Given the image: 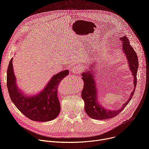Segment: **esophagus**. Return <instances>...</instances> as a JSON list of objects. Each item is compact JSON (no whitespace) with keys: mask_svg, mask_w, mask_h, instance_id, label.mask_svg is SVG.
Segmentation results:
<instances>
[{"mask_svg":"<svg viewBox=\"0 0 149 149\" xmlns=\"http://www.w3.org/2000/svg\"><path fill=\"white\" fill-rule=\"evenodd\" d=\"M72 71L74 73L78 74V73H79V72H80L81 71V68L79 66H78V65L77 66H75L74 68H72Z\"/></svg>","mask_w":149,"mask_h":149,"instance_id":"1","label":"esophagus"}]
</instances>
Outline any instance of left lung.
<instances>
[{"instance_id":"obj_1","label":"left lung","mask_w":149,"mask_h":149,"mask_svg":"<svg viewBox=\"0 0 149 149\" xmlns=\"http://www.w3.org/2000/svg\"><path fill=\"white\" fill-rule=\"evenodd\" d=\"M122 41V50L128 61L129 66L134 78V90L132 92L129 100L124 103L121 109L116 110H108L104 107L98 101L97 86L94 78V74L89 70L81 74L82 79L84 82V89L81 97L84 101L85 111L88 116L95 120H106L113 118L118 115L129 104L133 97L137 85V73L139 67V61L136 52L130 45L129 40L125 36L120 38ZM92 67H94V65ZM92 68L90 66V69Z\"/></svg>"}]
</instances>
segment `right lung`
I'll use <instances>...</instances> for the list:
<instances>
[{
    "mask_svg": "<svg viewBox=\"0 0 149 149\" xmlns=\"http://www.w3.org/2000/svg\"><path fill=\"white\" fill-rule=\"evenodd\" d=\"M12 59L7 70V87L11 100L17 109L33 121L45 122L55 119L61 111L58 91L62 79L69 74L68 70L54 75L39 93L28 96L18 88L13 72Z\"/></svg>",
    "mask_w": 149,
    "mask_h": 149,
    "instance_id": "1",
    "label": "right lung"
}]
</instances>
